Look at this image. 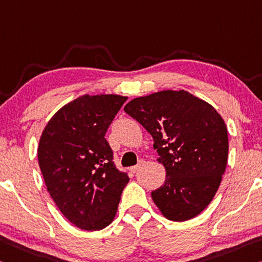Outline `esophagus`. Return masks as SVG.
<instances>
[{"label": "esophagus", "instance_id": "1", "mask_svg": "<svg viewBox=\"0 0 262 262\" xmlns=\"http://www.w3.org/2000/svg\"><path fill=\"white\" fill-rule=\"evenodd\" d=\"M144 165H146V161H140L139 163H138V165H135V167H133V168H130V171L132 172H136V171H139V170L141 169V168H143Z\"/></svg>", "mask_w": 262, "mask_h": 262}]
</instances>
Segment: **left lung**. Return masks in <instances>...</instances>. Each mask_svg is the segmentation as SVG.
Returning <instances> with one entry per match:
<instances>
[{"label":"left lung","instance_id":"obj_1","mask_svg":"<svg viewBox=\"0 0 262 262\" xmlns=\"http://www.w3.org/2000/svg\"><path fill=\"white\" fill-rule=\"evenodd\" d=\"M123 110L152 136L165 168L154 203L169 221L194 218L213 199L226 169L228 136L221 114L184 90L135 98Z\"/></svg>","mask_w":262,"mask_h":262}]
</instances>
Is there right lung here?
I'll return each instance as SVG.
<instances>
[{"label":"right lung","mask_w":262,"mask_h":262,"mask_svg":"<svg viewBox=\"0 0 262 262\" xmlns=\"http://www.w3.org/2000/svg\"><path fill=\"white\" fill-rule=\"evenodd\" d=\"M127 97L85 94L50 119L39 139L38 163L58 209L85 231L108 226L129 177L119 171L105 134Z\"/></svg>","instance_id":"add662e5"}]
</instances>
